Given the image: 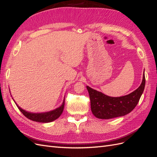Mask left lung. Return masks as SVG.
Returning <instances> with one entry per match:
<instances>
[{
	"label": "left lung",
	"mask_w": 157,
	"mask_h": 157,
	"mask_svg": "<svg viewBox=\"0 0 157 157\" xmlns=\"http://www.w3.org/2000/svg\"><path fill=\"white\" fill-rule=\"evenodd\" d=\"M145 84V78L144 74L142 82L138 88L126 96L117 98L108 96L87 86L94 115L101 119H110L127 115L138 103L144 92Z\"/></svg>",
	"instance_id": "8db88e82"
}]
</instances>
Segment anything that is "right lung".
<instances>
[{
  "label": "right lung",
  "mask_w": 157,
  "mask_h": 157,
  "mask_svg": "<svg viewBox=\"0 0 157 157\" xmlns=\"http://www.w3.org/2000/svg\"><path fill=\"white\" fill-rule=\"evenodd\" d=\"M64 105H65V98H64L62 105H61L59 107L54 109L53 111L46 112V113H33L27 112L25 110H23V109H22L20 107H19L16 104L17 107H18L19 109H20V111L23 113V115L31 121L39 122H50L57 119V118L59 117L61 114H62L63 109H64Z\"/></svg>",
  "instance_id": "1"
}]
</instances>
